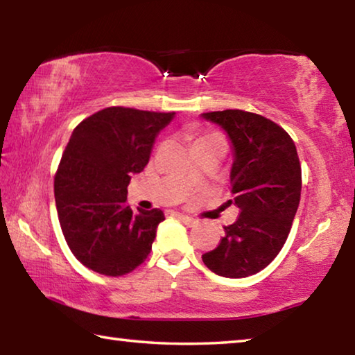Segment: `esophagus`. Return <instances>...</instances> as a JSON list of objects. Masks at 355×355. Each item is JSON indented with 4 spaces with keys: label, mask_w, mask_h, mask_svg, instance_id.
Masks as SVG:
<instances>
[{
    "label": "esophagus",
    "mask_w": 355,
    "mask_h": 355,
    "mask_svg": "<svg viewBox=\"0 0 355 355\" xmlns=\"http://www.w3.org/2000/svg\"><path fill=\"white\" fill-rule=\"evenodd\" d=\"M177 218L182 220L184 225H188V227H194L197 224L196 219H192V218H189V216H186V214H177Z\"/></svg>",
    "instance_id": "1"
}]
</instances>
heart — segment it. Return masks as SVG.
Returning a JSON list of instances; mask_svg holds the SVG:
<instances>
[{
    "label": "heart",
    "instance_id": "obj_1",
    "mask_svg": "<svg viewBox=\"0 0 355 355\" xmlns=\"http://www.w3.org/2000/svg\"><path fill=\"white\" fill-rule=\"evenodd\" d=\"M209 137H219L218 135H209V136H205V137H199V139H197V141H203V139H209ZM196 141V142H197Z\"/></svg>",
    "mask_w": 355,
    "mask_h": 355
}]
</instances>
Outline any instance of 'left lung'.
<instances>
[{
  "mask_svg": "<svg viewBox=\"0 0 355 355\" xmlns=\"http://www.w3.org/2000/svg\"><path fill=\"white\" fill-rule=\"evenodd\" d=\"M200 117L230 141L232 196L239 208L218 248L202 260L222 277H249L277 257L291 230L302 188L296 146L284 128L254 112L225 110Z\"/></svg>",
  "mask_w": 355,
  "mask_h": 355,
  "instance_id": "left-lung-1",
  "label": "left lung"
}]
</instances>
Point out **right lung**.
<instances>
[{
  "mask_svg": "<svg viewBox=\"0 0 355 355\" xmlns=\"http://www.w3.org/2000/svg\"><path fill=\"white\" fill-rule=\"evenodd\" d=\"M175 112L111 106L73 130L55 178V199L65 241L84 266L123 275L152 250L164 213L127 203L133 173L147 166L159 131Z\"/></svg>",
  "mask_w": 355,
  "mask_h": 355,
  "instance_id": "add662e5",
  "label": "right lung"
}]
</instances>
